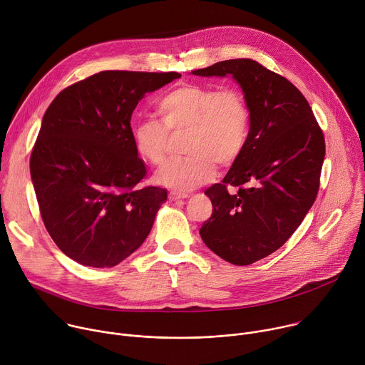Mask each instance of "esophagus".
<instances>
[{
    "label": "esophagus",
    "instance_id": "34e87169",
    "mask_svg": "<svg viewBox=\"0 0 365 365\" xmlns=\"http://www.w3.org/2000/svg\"><path fill=\"white\" fill-rule=\"evenodd\" d=\"M185 197H187L186 193H180V192H176V190L169 192V199L170 200H180V199H185Z\"/></svg>",
    "mask_w": 365,
    "mask_h": 365
}]
</instances>
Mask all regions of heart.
Instances as JSON below:
<instances>
[{
	"label": "heart",
	"mask_w": 365,
	"mask_h": 365,
	"mask_svg": "<svg viewBox=\"0 0 365 365\" xmlns=\"http://www.w3.org/2000/svg\"><path fill=\"white\" fill-rule=\"evenodd\" d=\"M155 111L163 124L141 120L133 125L135 151L145 162H165L170 134L187 131L185 148L189 154L166 163L155 182L176 192L192 190L210 182L217 169L234 165L247 147L251 133V111L245 95L235 86L215 88L180 83L165 93Z\"/></svg>",
	"instance_id": "obj_1"
}]
</instances>
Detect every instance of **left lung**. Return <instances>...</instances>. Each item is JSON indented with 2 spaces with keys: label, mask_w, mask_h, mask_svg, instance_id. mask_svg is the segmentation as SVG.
<instances>
[{
  "label": "left lung",
  "mask_w": 365,
  "mask_h": 365,
  "mask_svg": "<svg viewBox=\"0 0 365 365\" xmlns=\"http://www.w3.org/2000/svg\"><path fill=\"white\" fill-rule=\"evenodd\" d=\"M192 73L232 75L251 111L247 147L224 180L205 190L212 215L199 230L225 262L248 266L279 250L314 205L325 137L303 93L262 63L231 59Z\"/></svg>",
  "instance_id": "left-lung-1"
}]
</instances>
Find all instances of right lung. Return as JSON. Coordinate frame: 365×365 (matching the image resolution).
I'll return each mask as SVG.
<instances>
[{
    "label": "right lung",
    "mask_w": 365,
    "mask_h": 365,
    "mask_svg": "<svg viewBox=\"0 0 365 365\" xmlns=\"http://www.w3.org/2000/svg\"><path fill=\"white\" fill-rule=\"evenodd\" d=\"M178 72L102 71L65 88L44 113L30 155L43 224L79 264L114 267L151 231L168 199L137 185L147 170L131 137V115L147 92Z\"/></svg>",
    "instance_id": "obj_1"
}]
</instances>
